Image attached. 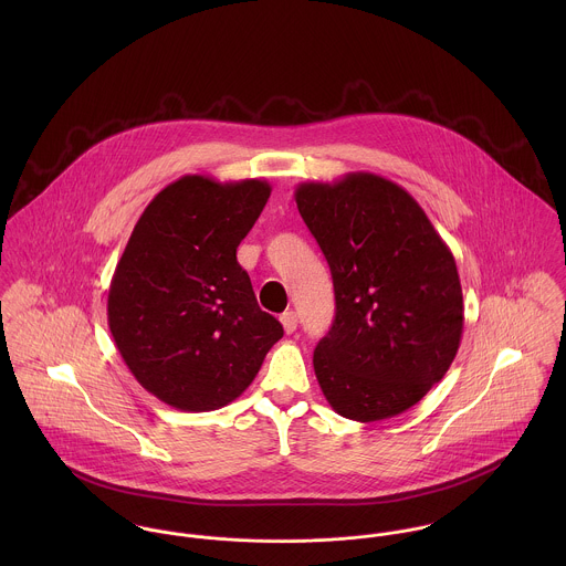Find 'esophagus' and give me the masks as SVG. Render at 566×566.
<instances>
[{
  "label": "esophagus",
  "mask_w": 566,
  "mask_h": 566,
  "mask_svg": "<svg viewBox=\"0 0 566 566\" xmlns=\"http://www.w3.org/2000/svg\"><path fill=\"white\" fill-rule=\"evenodd\" d=\"M281 324L285 328V333H294L296 324H298V316L294 312H285V314H281Z\"/></svg>",
  "instance_id": "34e87169"
}]
</instances>
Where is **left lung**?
<instances>
[{"mask_svg":"<svg viewBox=\"0 0 566 566\" xmlns=\"http://www.w3.org/2000/svg\"><path fill=\"white\" fill-rule=\"evenodd\" d=\"M294 198L333 276L335 321L314 350L324 399L357 422L399 416L447 375L460 348L464 301L453 252L384 176L301 182Z\"/></svg>","mask_w":566,"mask_h":566,"instance_id":"left-lung-1","label":"left lung"}]
</instances>
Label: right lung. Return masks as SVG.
Masks as SVG:
<instances>
[{
    "label": "right lung",
    "instance_id": "add662e5",
    "mask_svg": "<svg viewBox=\"0 0 566 566\" xmlns=\"http://www.w3.org/2000/svg\"><path fill=\"white\" fill-rule=\"evenodd\" d=\"M270 191L261 178L187 174L153 198L117 261L111 335L133 377L169 407L233 403L283 337L238 263Z\"/></svg>",
    "mask_w": 566,
    "mask_h": 566
}]
</instances>
